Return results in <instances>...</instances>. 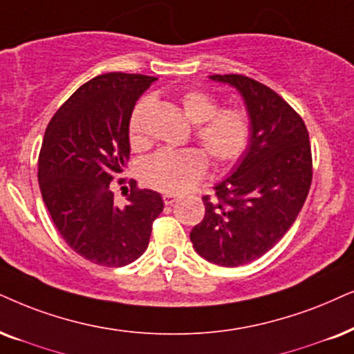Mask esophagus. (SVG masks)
I'll use <instances>...</instances> for the list:
<instances>
[{
	"instance_id": "obj_1",
	"label": "esophagus",
	"mask_w": 354,
	"mask_h": 354,
	"mask_svg": "<svg viewBox=\"0 0 354 354\" xmlns=\"http://www.w3.org/2000/svg\"><path fill=\"white\" fill-rule=\"evenodd\" d=\"M178 199H180V196H176V194H169V192H165L163 194V201L167 205H173Z\"/></svg>"
}]
</instances>
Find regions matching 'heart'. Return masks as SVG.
I'll return each mask as SVG.
<instances>
[{"label":"heart","mask_w":354,"mask_h":354,"mask_svg":"<svg viewBox=\"0 0 354 354\" xmlns=\"http://www.w3.org/2000/svg\"><path fill=\"white\" fill-rule=\"evenodd\" d=\"M181 104L187 119L198 124L196 137L216 167H230L245 155L252 140V119L247 111L239 107L218 109L216 97L201 89L185 93ZM150 106V100H142L129 119V138L133 147L145 145V118ZM207 168V156L203 150H160L142 165V178L156 191L180 194L198 185Z\"/></svg>","instance_id":"1"}]
</instances>
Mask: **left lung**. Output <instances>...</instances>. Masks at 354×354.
Segmentation results:
<instances>
[{
	"label": "left lung",
	"instance_id": "1",
	"mask_svg": "<svg viewBox=\"0 0 354 354\" xmlns=\"http://www.w3.org/2000/svg\"><path fill=\"white\" fill-rule=\"evenodd\" d=\"M243 96L252 140L227 180L204 196L205 216L191 230L192 247L218 266L252 263L286 235L306 203L312 151L301 115L266 84L245 75H210Z\"/></svg>",
	"mask_w": 354,
	"mask_h": 354
}]
</instances>
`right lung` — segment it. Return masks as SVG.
<instances>
[{
	"label": "right lung",
	"mask_w": 354,
	"mask_h": 354,
	"mask_svg": "<svg viewBox=\"0 0 354 354\" xmlns=\"http://www.w3.org/2000/svg\"><path fill=\"white\" fill-rule=\"evenodd\" d=\"M155 80L119 71L95 77L62 104L46 129L37 173L42 199L66 245L95 265L136 261L163 210L162 196L138 189L133 180L125 207L114 204L111 191L131 155L133 106Z\"/></svg>",
	"instance_id": "add662e5"
}]
</instances>
